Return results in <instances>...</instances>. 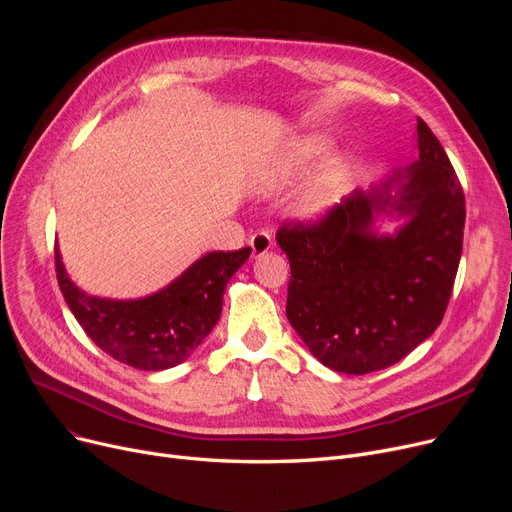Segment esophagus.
<instances>
[{"mask_svg":"<svg viewBox=\"0 0 512 512\" xmlns=\"http://www.w3.org/2000/svg\"><path fill=\"white\" fill-rule=\"evenodd\" d=\"M249 245L253 249V257H261L274 247V240H272L270 232H255L249 240Z\"/></svg>","mask_w":512,"mask_h":512,"instance_id":"obj_1","label":"esophagus"}]
</instances>
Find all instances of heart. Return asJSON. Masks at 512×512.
I'll use <instances>...</instances> for the list:
<instances>
[{
	"instance_id": "b5f03b06",
	"label": "heart",
	"mask_w": 512,
	"mask_h": 512,
	"mask_svg": "<svg viewBox=\"0 0 512 512\" xmlns=\"http://www.w3.org/2000/svg\"><path fill=\"white\" fill-rule=\"evenodd\" d=\"M330 151V141L317 134H307L292 141L282 153L276 166V178L280 182H292L301 178L313 164ZM348 180H351V168L344 157H332L321 166L313 178L305 184L303 191L294 203V211L305 222H319L338 207L342 201Z\"/></svg>"
}]
</instances>
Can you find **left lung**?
<instances>
[{
  "mask_svg": "<svg viewBox=\"0 0 512 512\" xmlns=\"http://www.w3.org/2000/svg\"><path fill=\"white\" fill-rule=\"evenodd\" d=\"M417 151L415 164L355 191L328 218L286 222L276 234L290 261L286 317L334 371L363 375L398 363L446 313L463 253L465 195L421 118ZM378 212L408 222L380 237L372 230Z\"/></svg>",
  "mask_w": 512,
  "mask_h": 512,
  "instance_id": "left-lung-1",
  "label": "left lung"
}]
</instances>
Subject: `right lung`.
<instances>
[{"mask_svg": "<svg viewBox=\"0 0 512 512\" xmlns=\"http://www.w3.org/2000/svg\"><path fill=\"white\" fill-rule=\"evenodd\" d=\"M251 249L213 251L174 282L137 301L99 299L66 274L56 247V274L64 301L87 336L105 355L143 371L180 365L218 324L224 290Z\"/></svg>", "mask_w": 512, "mask_h": 512, "instance_id": "1", "label": "right lung"}]
</instances>
